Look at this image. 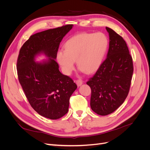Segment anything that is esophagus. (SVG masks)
Here are the masks:
<instances>
[{
    "mask_svg": "<svg viewBox=\"0 0 150 150\" xmlns=\"http://www.w3.org/2000/svg\"><path fill=\"white\" fill-rule=\"evenodd\" d=\"M76 83L77 86H78V87H79V86H81V85L83 84V81L81 80V79H78V80L76 81Z\"/></svg>",
    "mask_w": 150,
    "mask_h": 150,
    "instance_id": "1",
    "label": "esophagus"
}]
</instances>
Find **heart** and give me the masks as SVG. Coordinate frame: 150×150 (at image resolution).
<instances>
[{"label": "heart", "mask_w": 150, "mask_h": 150, "mask_svg": "<svg viewBox=\"0 0 150 150\" xmlns=\"http://www.w3.org/2000/svg\"><path fill=\"white\" fill-rule=\"evenodd\" d=\"M108 46V39L102 33H81L65 43V50L56 54V59L63 73L69 75L74 69L75 60L81 71L91 74L100 67Z\"/></svg>", "instance_id": "b5f03b06"}]
</instances>
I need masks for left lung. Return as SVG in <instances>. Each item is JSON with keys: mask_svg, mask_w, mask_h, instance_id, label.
I'll use <instances>...</instances> for the list:
<instances>
[{"mask_svg": "<svg viewBox=\"0 0 150 150\" xmlns=\"http://www.w3.org/2000/svg\"><path fill=\"white\" fill-rule=\"evenodd\" d=\"M110 37L107 57L86 84L91 89L90 105L99 115L116 110L128 96L133 73V59L125 40L106 28Z\"/></svg>", "mask_w": 150, "mask_h": 150, "instance_id": "obj_1", "label": "left lung"}]
</instances>
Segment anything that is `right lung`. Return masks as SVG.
<instances>
[{
    "label": "right lung",
    "mask_w": 150,
    "mask_h": 150,
    "mask_svg": "<svg viewBox=\"0 0 150 150\" xmlns=\"http://www.w3.org/2000/svg\"><path fill=\"white\" fill-rule=\"evenodd\" d=\"M72 24L32 35L20 49L17 62L18 79L30 106L38 114L57 120L68 111L69 99L77 85L62 74L56 61L62 38ZM44 53L50 58L38 63L35 57Z\"/></svg>",
    "instance_id": "1"
}]
</instances>
